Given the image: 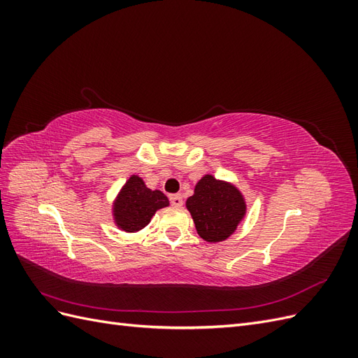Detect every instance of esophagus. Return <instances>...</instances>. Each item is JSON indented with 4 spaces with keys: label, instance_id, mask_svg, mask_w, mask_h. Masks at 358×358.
I'll return each mask as SVG.
<instances>
[{
    "label": "esophagus",
    "instance_id": "34e87169",
    "mask_svg": "<svg viewBox=\"0 0 358 358\" xmlns=\"http://www.w3.org/2000/svg\"><path fill=\"white\" fill-rule=\"evenodd\" d=\"M169 199H170V204L173 206V208H180V206L183 204L180 194H171Z\"/></svg>",
    "mask_w": 358,
    "mask_h": 358
}]
</instances>
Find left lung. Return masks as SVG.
<instances>
[{
	"mask_svg": "<svg viewBox=\"0 0 358 358\" xmlns=\"http://www.w3.org/2000/svg\"><path fill=\"white\" fill-rule=\"evenodd\" d=\"M187 208L197 233L208 242H221L230 237L246 210L241 192L210 175L197 183L194 196L187 200Z\"/></svg>",
	"mask_w": 358,
	"mask_h": 358,
	"instance_id": "obj_1",
	"label": "left lung"
}]
</instances>
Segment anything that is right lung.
Segmentation results:
<instances>
[{
  "instance_id": "1",
  "label": "right lung",
  "mask_w": 358,
  "mask_h": 358,
  "mask_svg": "<svg viewBox=\"0 0 358 358\" xmlns=\"http://www.w3.org/2000/svg\"><path fill=\"white\" fill-rule=\"evenodd\" d=\"M169 206V199L161 191L145 187L143 180L131 176L115 203L116 224L125 231H138L146 227L152 215Z\"/></svg>"
}]
</instances>
